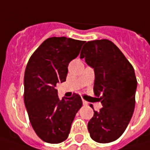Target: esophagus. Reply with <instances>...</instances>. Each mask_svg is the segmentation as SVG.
I'll use <instances>...</instances> for the list:
<instances>
[{"mask_svg": "<svg viewBox=\"0 0 150 150\" xmlns=\"http://www.w3.org/2000/svg\"><path fill=\"white\" fill-rule=\"evenodd\" d=\"M88 103L87 101L83 100V105H88Z\"/></svg>", "mask_w": 150, "mask_h": 150, "instance_id": "obj_1", "label": "esophagus"}]
</instances>
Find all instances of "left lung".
<instances>
[{"instance_id": "obj_1", "label": "left lung", "mask_w": 150, "mask_h": 150, "mask_svg": "<svg viewBox=\"0 0 150 150\" xmlns=\"http://www.w3.org/2000/svg\"><path fill=\"white\" fill-rule=\"evenodd\" d=\"M95 72L93 93L103 104L88 124L90 137L98 143L118 139L126 129L135 106L134 69L109 40L86 42L80 53Z\"/></svg>"}]
</instances>
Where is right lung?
<instances>
[{
	"instance_id": "add662e5",
	"label": "right lung",
	"mask_w": 150,
	"mask_h": 150,
	"mask_svg": "<svg viewBox=\"0 0 150 150\" xmlns=\"http://www.w3.org/2000/svg\"><path fill=\"white\" fill-rule=\"evenodd\" d=\"M85 41L50 38L39 46L27 62L24 75V103L32 128L44 142L66 140L81 97L59 99L57 84L66 81L69 62L76 58Z\"/></svg>"
}]
</instances>
